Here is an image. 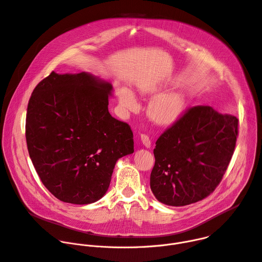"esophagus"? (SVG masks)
<instances>
[{
    "instance_id": "obj_1",
    "label": "esophagus",
    "mask_w": 262,
    "mask_h": 262,
    "mask_svg": "<svg viewBox=\"0 0 262 262\" xmlns=\"http://www.w3.org/2000/svg\"><path fill=\"white\" fill-rule=\"evenodd\" d=\"M140 139H141V142L143 143L144 146H146L147 148L150 147L151 141H150V138H149V136H147V135H145V134H141V135H140Z\"/></svg>"
}]
</instances>
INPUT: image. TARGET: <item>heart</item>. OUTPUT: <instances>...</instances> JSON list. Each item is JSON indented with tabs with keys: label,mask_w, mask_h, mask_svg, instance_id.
I'll list each match as a JSON object with an SVG mask.
<instances>
[{
	"label": "heart",
	"mask_w": 262,
	"mask_h": 262,
	"mask_svg": "<svg viewBox=\"0 0 262 262\" xmlns=\"http://www.w3.org/2000/svg\"><path fill=\"white\" fill-rule=\"evenodd\" d=\"M144 92H154V87H143ZM120 103L128 108L134 110L137 106V101L133 92L126 88L118 90ZM184 107V98L178 92L167 93L159 96L154 100L149 107V115L151 119L161 125H170L174 123L181 115Z\"/></svg>",
	"instance_id": "obj_1"
}]
</instances>
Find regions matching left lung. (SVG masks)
Returning a JSON list of instances; mask_svg holds the SVG:
<instances>
[{
    "instance_id": "obj_1",
    "label": "left lung",
    "mask_w": 262,
    "mask_h": 262,
    "mask_svg": "<svg viewBox=\"0 0 262 262\" xmlns=\"http://www.w3.org/2000/svg\"><path fill=\"white\" fill-rule=\"evenodd\" d=\"M238 119L208 105L186 108L158 139L150 188L156 198L184 206L208 197L234 152Z\"/></svg>"
}]
</instances>
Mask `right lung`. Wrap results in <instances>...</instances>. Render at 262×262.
Returning a JSON list of instances; mask_svg holds the SVG:
<instances>
[{"mask_svg":"<svg viewBox=\"0 0 262 262\" xmlns=\"http://www.w3.org/2000/svg\"><path fill=\"white\" fill-rule=\"evenodd\" d=\"M112 85L54 71L29 99L26 140L34 168L59 200L89 204L107 191L118 159L134 152L130 126L108 113Z\"/></svg>","mask_w":262,"mask_h":262,"instance_id":"right-lung-1","label":"right lung"}]
</instances>
